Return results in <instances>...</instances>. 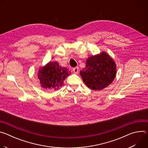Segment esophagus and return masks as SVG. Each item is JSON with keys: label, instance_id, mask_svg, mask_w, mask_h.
<instances>
[{"label": "esophagus", "instance_id": "esophagus-1", "mask_svg": "<svg viewBox=\"0 0 148 148\" xmlns=\"http://www.w3.org/2000/svg\"><path fill=\"white\" fill-rule=\"evenodd\" d=\"M73 72H74L75 74H78V71H79V69H78V67H75L73 68Z\"/></svg>", "mask_w": 148, "mask_h": 148}]
</instances>
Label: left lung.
I'll return each mask as SVG.
<instances>
[{
  "mask_svg": "<svg viewBox=\"0 0 148 148\" xmlns=\"http://www.w3.org/2000/svg\"><path fill=\"white\" fill-rule=\"evenodd\" d=\"M116 64L105 51L88 57L79 73L86 85L92 90H101L111 84L116 75Z\"/></svg>",
  "mask_w": 148,
  "mask_h": 148,
  "instance_id": "1",
  "label": "left lung"
}]
</instances>
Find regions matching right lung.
I'll return each mask as SVG.
<instances>
[{"instance_id": "1", "label": "right lung", "mask_w": 148, "mask_h": 148, "mask_svg": "<svg viewBox=\"0 0 148 148\" xmlns=\"http://www.w3.org/2000/svg\"><path fill=\"white\" fill-rule=\"evenodd\" d=\"M70 73L68 69L62 67L57 61H50L44 67L39 68L37 75L42 87L56 90L62 86Z\"/></svg>"}]
</instances>
